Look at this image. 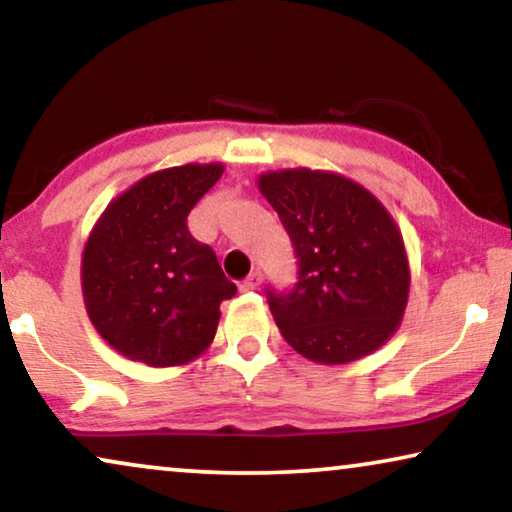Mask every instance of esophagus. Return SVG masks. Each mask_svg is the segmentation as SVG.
<instances>
[{
    "mask_svg": "<svg viewBox=\"0 0 512 512\" xmlns=\"http://www.w3.org/2000/svg\"><path fill=\"white\" fill-rule=\"evenodd\" d=\"M258 286H261V272L254 270V272H249V277L240 284V289L242 291H254V289H258Z\"/></svg>",
    "mask_w": 512,
    "mask_h": 512,
    "instance_id": "34e87169",
    "label": "esophagus"
}]
</instances>
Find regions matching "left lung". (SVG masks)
Returning a JSON list of instances; mask_svg holds the SVG:
<instances>
[{
	"mask_svg": "<svg viewBox=\"0 0 512 512\" xmlns=\"http://www.w3.org/2000/svg\"><path fill=\"white\" fill-rule=\"evenodd\" d=\"M258 191L293 242L298 282L268 291L284 340L305 359L340 366L398 331L410 293L401 228L368 188L326 170H277Z\"/></svg>",
	"mask_w": 512,
	"mask_h": 512,
	"instance_id": "left-lung-1",
	"label": "left lung"
}]
</instances>
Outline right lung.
I'll list each match as a JSON object with an SVG mask.
<instances>
[{
    "instance_id": "add662e5",
    "label": "right lung",
    "mask_w": 512,
    "mask_h": 512,
    "mask_svg": "<svg viewBox=\"0 0 512 512\" xmlns=\"http://www.w3.org/2000/svg\"><path fill=\"white\" fill-rule=\"evenodd\" d=\"M223 174L188 163L146 174L104 209L81 258L83 303L95 331L125 359L184 366L212 345L221 300L233 298L212 247L186 216Z\"/></svg>"
}]
</instances>
